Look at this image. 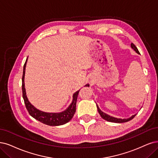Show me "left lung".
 Masks as SVG:
<instances>
[{"label":"left lung","mask_w":158,"mask_h":158,"mask_svg":"<svg viewBox=\"0 0 158 158\" xmlns=\"http://www.w3.org/2000/svg\"><path fill=\"white\" fill-rule=\"evenodd\" d=\"M131 48L134 51H135L137 52V53L139 54V52L137 48H136V46H135V45H134L133 44H132V43L131 44ZM96 106H97V109H98V113H99V114H100V116H102V118L103 119L106 120H107V121H108V122H114V123H123V122H128V121L131 120V119H133L134 117H135V115L137 114H133V115H132V116H131V117L127 118H123V119L113 117V116H110V115H109V114H106V113H105L104 112H103L102 110H101V109H100V108H99V107H98V106L97 105V103H96Z\"/></svg>","instance_id":"1"}]
</instances>
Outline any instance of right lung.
<instances>
[{"label": "right lung", "mask_w": 158, "mask_h": 158, "mask_svg": "<svg viewBox=\"0 0 158 158\" xmlns=\"http://www.w3.org/2000/svg\"><path fill=\"white\" fill-rule=\"evenodd\" d=\"M27 59L28 58H27L26 62L24 64V67H23V74L22 77V91L23 100H24L25 106L28 113L34 118L48 126H57L68 123L69 121L72 120L75 113L76 103H77V96L80 90L75 92L73 94L72 102L70 103L68 107L60 113H47L38 109L28 101L25 88V74Z\"/></svg>", "instance_id": "add662e5"}]
</instances>
